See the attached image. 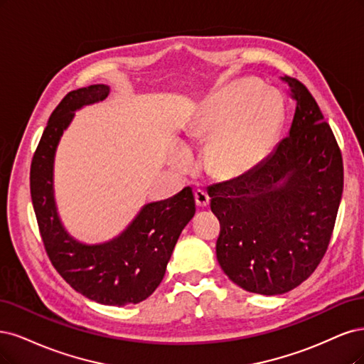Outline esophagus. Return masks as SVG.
I'll use <instances>...</instances> for the list:
<instances>
[{
    "instance_id": "34e87169",
    "label": "esophagus",
    "mask_w": 364,
    "mask_h": 364,
    "mask_svg": "<svg viewBox=\"0 0 364 364\" xmlns=\"http://www.w3.org/2000/svg\"><path fill=\"white\" fill-rule=\"evenodd\" d=\"M195 201H196L198 207H207L210 204V196L205 191L198 189V191H195Z\"/></svg>"
}]
</instances>
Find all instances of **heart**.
<instances>
[{
	"label": "heart",
	"mask_w": 364,
	"mask_h": 364,
	"mask_svg": "<svg viewBox=\"0 0 364 364\" xmlns=\"http://www.w3.org/2000/svg\"><path fill=\"white\" fill-rule=\"evenodd\" d=\"M284 119L278 93L263 90L254 80H237L210 95L183 132L187 148L207 145L204 166L222 180L252 172L272 151ZM171 163L177 169L192 166L191 152L175 148Z\"/></svg>",
	"instance_id": "b5f03b06"
}]
</instances>
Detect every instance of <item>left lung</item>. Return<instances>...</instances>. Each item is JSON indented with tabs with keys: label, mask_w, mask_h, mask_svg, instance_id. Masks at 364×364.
<instances>
[{
	"label": "left lung",
	"mask_w": 364,
	"mask_h": 364,
	"mask_svg": "<svg viewBox=\"0 0 364 364\" xmlns=\"http://www.w3.org/2000/svg\"><path fill=\"white\" fill-rule=\"evenodd\" d=\"M296 101L289 136L252 172L208 187L220 222L216 257L246 291L281 295L318 267L343 192V163L330 125L301 81L281 77Z\"/></svg>",
	"instance_id": "8db88e82"
}]
</instances>
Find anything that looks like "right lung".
I'll return each mask as SVG.
<instances>
[{"instance_id":"1","label":"right lung","mask_w":364,"mask_h":364,"mask_svg":"<svg viewBox=\"0 0 364 364\" xmlns=\"http://www.w3.org/2000/svg\"><path fill=\"white\" fill-rule=\"evenodd\" d=\"M110 86L92 85L69 92L57 105L33 156L30 191L41 236L55 271L81 295L104 306L146 299L161 283L183 228L195 215L191 187L148 203L118 236L102 243L77 240L58 216L54 160L58 142L75 112L107 98Z\"/></svg>"}]
</instances>
